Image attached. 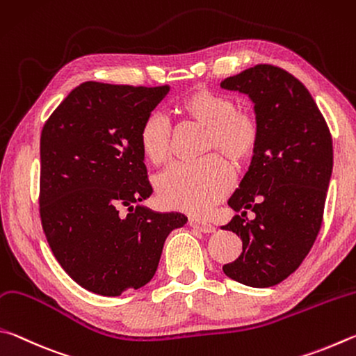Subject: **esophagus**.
<instances>
[{
    "label": "esophagus",
    "mask_w": 356,
    "mask_h": 356,
    "mask_svg": "<svg viewBox=\"0 0 356 356\" xmlns=\"http://www.w3.org/2000/svg\"><path fill=\"white\" fill-rule=\"evenodd\" d=\"M189 227L198 229V232L202 233H214L216 232V227L211 225L208 222H203L200 219H194V217H191L189 219Z\"/></svg>",
    "instance_id": "esophagus-1"
}]
</instances>
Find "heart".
<instances>
[{"label": "heart", "mask_w": 356, "mask_h": 356, "mask_svg": "<svg viewBox=\"0 0 356 356\" xmlns=\"http://www.w3.org/2000/svg\"><path fill=\"white\" fill-rule=\"evenodd\" d=\"M228 93L194 89L173 104V112L186 124L203 129L200 154L195 164L172 167L158 179L159 202L165 208L202 214L220 202L232 188V170L252 158L259 140V124L250 112L236 109ZM139 143L153 165L165 164L172 154V133L164 117L152 114L139 129Z\"/></svg>", "instance_id": "obj_1"}]
</instances>
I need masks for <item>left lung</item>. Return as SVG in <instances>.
<instances>
[{
    "label": "left lung",
    "instance_id": "1",
    "mask_svg": "<svg viewBox=\"0 0 356 356\" xmlns=\"http://www.w3.org/2000/svg\"><path fill=\"white\" fill-rule=\"evenodd\" d=\"M220 87L248 95L259 124L252 164L228 200L241 216L223 227L239 236L242 253L223 273L269 288L302 264L319 233L333 170L332 134L307 87L283 68L254 65ZM248 209L252 221L243 219Z\"/></svg>",
    "mask_w": 356,
    "mask_h": 356
}]
</instances>
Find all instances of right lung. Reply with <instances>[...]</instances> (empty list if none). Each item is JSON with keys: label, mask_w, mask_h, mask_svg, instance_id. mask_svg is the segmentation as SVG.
<instances>
[{"label": "right lung", "mask_w": 356, "mask_h": 356, "mask_svg": "<svg viewBox=\"0 0 356 356\" xmlns=\"http://www.w3.org/2000/svg\"><path fill=\"white\" fill-rule=\"evenodd\" d=\"M168 90L87 81L42 129L43 232L62 269L95 294L117 297L145 286L167 236L188 222L181 213L140 204L153 189L139 129ZM124 206L129 214L120 215Z\"/></svg>", "instance_id": "1"}]
</instances>
